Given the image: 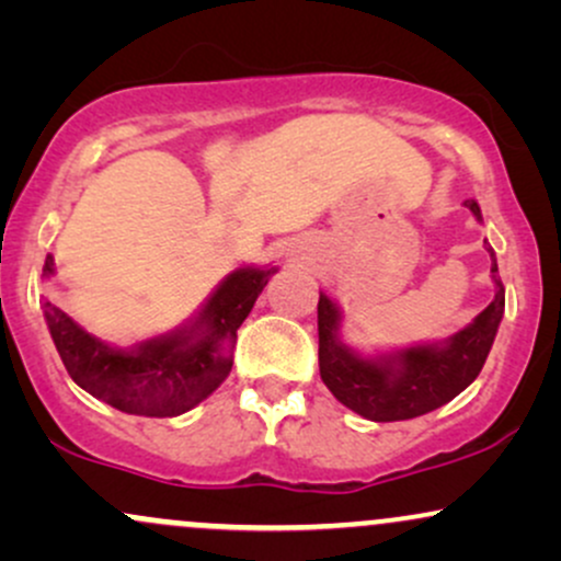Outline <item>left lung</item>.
I'll return each mask as SVG.
<instances>
[{
    "label": "left lung",
    "mask_w": 561,
    "mask_h": 561,
    "mask_svg": "<svg viewBox=\"0 0 561 561\" xmlns=\"http://www.w3.org/2000/svg\"><path fill=\"white\" fill-rule=\"evenodd\" d=\"M467 208L482 221L480 205ZM495 298L469 327L433 345L403 347L379 356H358L340 340L343 313L324 293L319 295V371L340 403L371 422H401L440 409L474 382L504 317V285L491 244Z\"/></svg>",
    "instance_id": "left-lung-1"
}]
</instances>
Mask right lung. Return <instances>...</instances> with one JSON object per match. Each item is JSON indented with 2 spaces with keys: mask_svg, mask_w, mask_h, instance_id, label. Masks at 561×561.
Wrapping results in <instances>:
<instances>
[{
  "mask_svg": "<svg viewBox=\"0 0 561 561\" xmlns=\"http://www.w3.org/2000/svg\"><path fill=\"white\" fill-rule=\"evenodd\" d=\"M276 268L231 272L192 321L131 347H113L76 324L55 302L44 319L73 382L113 409L137 416H179L195 409L231 371L237 330ZM55 274L47 255L44 276Z\"/></svg>",
  "mask_w": 561,
  "mask_h": 561,
  "instance_id": "1",
  "label": "right lung"
}]
</instances>
